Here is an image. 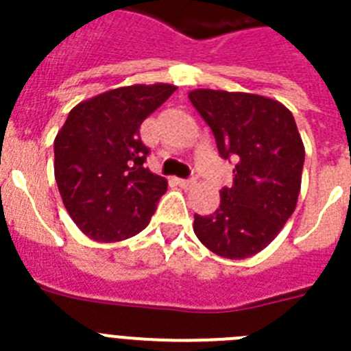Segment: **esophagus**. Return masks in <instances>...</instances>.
I'll return each instance as SVG.
<instances>
[{"label":"esophagus","mask_w":351,"mask_h":351,"mask_svg":"<svg viewBox=\"0 0 351 351\" xmlns=\"http://www.w3.org/2000/svg\"><path fill=\"white\" fill-rule=\"evenodd\" d=\"M175 182L182 187V189H191V187H195V180H184V178H175Z\"/></svg>","instance_id":"obj_1"}]
</instances>
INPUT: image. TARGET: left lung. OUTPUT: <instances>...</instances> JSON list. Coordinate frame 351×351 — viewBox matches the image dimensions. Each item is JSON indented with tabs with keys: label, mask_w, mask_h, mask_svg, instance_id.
Segmentation results:
<instances>
[{
	"label": "left lung",
	"mask_w": 351,
	"mask_h": 351,
	"mask_svg": "<svg viewBox=\"0 0 351 351\" xmlns=\"http://www.w3.org/2000/svg\"><path fill=\"white\" fill-rule=\"evenodd\" d=\"M189 100L206 120L222 158H237L233 186L213 215H195L198 240L219 256L250 258L275 240L299 200L304 143L288 107L267 96L195 89Z\"/></svg>",
	"instance_id": "obj_1"
}]
</instances>
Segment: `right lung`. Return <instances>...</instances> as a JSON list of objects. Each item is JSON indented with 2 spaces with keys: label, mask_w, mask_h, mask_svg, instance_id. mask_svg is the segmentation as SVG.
Here are the masks:
<instances>
[{
  "label": "right lung",
  "mask_w": 351,
  "mask_h": 351,
  "mask_svg": "<svg viewBox=\"0 0 351 351\" xmlns=\"http://www.w3.org/2000/svg\"><path fill=\"white\" fill-rule=\"evenodd\" d=\"M176 85H127L80 101L54 138V178L80 231L120 242L145 230L167 180L143 167L142 121Z\"/></svg>",
  "instance_id": "1"
}]
</instances>
